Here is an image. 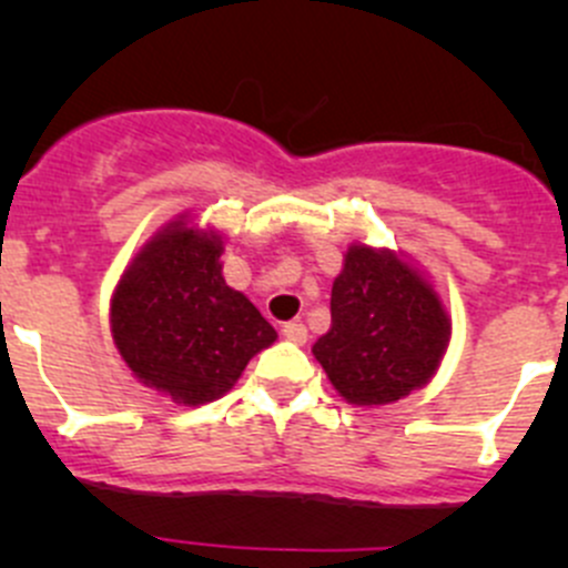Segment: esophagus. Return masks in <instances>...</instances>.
Instances as JSON below:
<instances>
[{"label": "esophagus", "mask_w": 568, "mask_h": 568, "mask_svg": "<svg viewBox=\"0 0 568 568\" xmlns=\"http://www.w3.org/2000/svg\"><path fill=\"white\" fill-rule=\"evenodd\" d=\"M283 335H285V341L302 346V343H307V326L302 324V321H288V324L283 326Z\"/></svg>", "instance_id": "esophagus-1"}]
</instances>
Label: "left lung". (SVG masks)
Masks as SVG:
<instances>
[{
  "instance_id": "obj_1",
  "label": "left lung",
  "mask_w": 568,
  "mask_h": 568,
  "mask_svg": "<svg viewBox=\"0 0 568 568\" xmlns=\"http://www.w3.org/2000/svg\"><path fill=\"white\" fill-rule=\"evenodd\" d=\"M329 311V332L313 343V357L354 406H385L420 390L448 352L443 296L400 252L348 244Z\"/></svg>"
}]
</instances>
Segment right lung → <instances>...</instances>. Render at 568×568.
I'll list each match as a JSON object with an SVG mask.
<instances>
[{
  "label": "right lung",
  "instance_id": "add662e5",
  "mask_svg": "<svg viewBox=\"0 0 568 568\" xmlns=\"http://www.w3.org/2000/svg\"><path fill=\"white\" fill-rule=\"evenodd\" d=\"M220 231L181 214L159 227L120 274L109 329L123 363L175 404L203 406L242 379L277 332L222 277Z\"/></svg>",
  "mask_w": 568,
  "mask_h": 568
}]
</instances>
